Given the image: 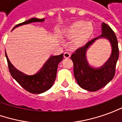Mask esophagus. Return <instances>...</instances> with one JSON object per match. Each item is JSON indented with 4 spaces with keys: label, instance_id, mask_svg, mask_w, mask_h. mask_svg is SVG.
<instances>
[{
    "label": "esophagus",
    "instance_id": "obj_1",
    "mask_svg": "<svg viewBox=\"0 0 122 122\" xmlns=\"http://www.w3.org/2000/svg\"><path fill=\"white\" fill-rule=\"evenodd\" d=\"M71 54L68 51H66V52L64 53V57L65 58H69V57H71Z\"/></svg>",
    "mask_w": 122,
    "mask_h": 122
}]
</instances>
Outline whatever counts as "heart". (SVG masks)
I'll use <instances>...</instances> for the list:
<instances>
[{
  "instance_id": "obj_1",
  "label": "heart",
  "mask_w": 122,
  "mask_h": 122,
  "mask_svg": "<svg viewBox=\"0 0 122 122\" xmlns=\"http://www.w3.org/2000/svg\"><path fill=\"white\" fill-rule=\"evenodd\" d=\"M66 35L71 38L76 37L77 44H83L90 38L93 32L92 23L84 21H77L73 23L66 30Z\"/></svg>"
}]
</instances>
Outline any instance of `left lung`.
Segmentation results:
<instances>
[{
	"label": "left lung",
	"instance_id": "obj_1",
	"mask_svg": "<svg viewBox=\"0 0 122 122\" xmlns=\"http://www.w3.org/2000/svg\"><path fill=\"white\" fill-rule=\"evenodd\" d=\"M100 37H106L112 46V53L108 61L99 69H93L87 63L85 53L87 48ZM119 57L118 40L112 29L105 23H102V35L90 40L83 47L72 54L74 65V75L78 84L87 91L95 92L105 86L115 75L116 65Z\"/></svg>",
	"mask_w": 122,
	"mask_h": 122
}]
</instances>
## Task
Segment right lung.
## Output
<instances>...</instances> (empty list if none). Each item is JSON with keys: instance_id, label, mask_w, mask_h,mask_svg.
Wrapping results in <instances>:
<instances>
[{"instance_id": "obj_1", "label": "right lung", "mask_w": 122, "mask_h": 122, "mask_svg": "<svg viewBox=\"0 0 122 122\" xmlns=\"http://www.w3.org/2000/svg\"><path fill=\"white\" fill-rule=\"evenodd\" d=\"M44 21V19L31 18L27 21L16 25L13 28V29L21 25L32 22H42ZM5 56L11 76L26 91L34 94L42 93L51 88L56 80L59 63L63 59V53L59 56H51L36 74L28 76L17 71L12 65L8 58L6 52H5Z\"/></svg>"}]
</instances>
